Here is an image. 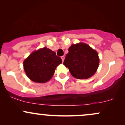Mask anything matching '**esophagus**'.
I'll return each mask as SVG.
<instances>
[{
  "label": "esophagus",
  "instance_id": "34e87169",
  "mask_svg": "<svg viewBox=\"0 0 125 125\" xmlns=\"http://www.w3.org/2000/svg\"><path fill=\"white\" fill-rule=\"evenodd\" d=\"M61 59H62V61L63 62V61H64V56H62V57H61Z\"/></svg>",
  "mask_w": 125,
  "mask_h": 125
}]
</instances>
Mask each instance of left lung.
<instances>
[{
  "instance_id": "8db88e82",
  "label": "left lung",
  "mask_w": 125,
  "mask_h": 125,
  "mask_svg": "<svg viewBox=\"0 0 125 125\" xmlns=\"http://www.w3.org/2000/svg\"><path fill=\"white\" fill-rule=\"evenodd\" d=\"M63 64L72 75L79 79H87L96 72L99 63L98 53L88 44L79 43L72 44L68 49Z\"/></svg>"
}]
</instances>
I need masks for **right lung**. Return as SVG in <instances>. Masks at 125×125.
I'll use <instances>...</instances> for the list:
<instances>
[{"mask_svg": "<svg viewBox=\"0 0 125 125\" xmlns=\"http://www.w3.org/2000/svg\"><path fill=\"white\" fill-rule=\"evenodd\" d=\"M61 58L54 52L46 47L33 52L23 62V67L28 77L38 83H45L54 74Z\"/></svg>", "mask_w": 125, "mask_h": 125, "instance_id": "right-lung-1", "label": "right lung"}]
</instances>
